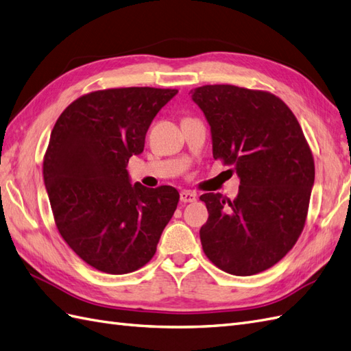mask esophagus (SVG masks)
Returning <instances> with one entry per match:
<instances>
[{
    "label": "esophagus",
    "mask_w": 351,
    "mask_h": 351,
    "mask_svg": "<svg viewBox=\"0 0 351 351\" xmlns=\"http://www.w3.org/2000/svg\"><path fill=\"white\" fill-rule=\"evenodd\" d=\"M179 199H181V202L184 203H193L197 200V194L190 190H182L181 194H179Z\"/></svg>",
    "instance_id": "obj_1"
}]
</instances>
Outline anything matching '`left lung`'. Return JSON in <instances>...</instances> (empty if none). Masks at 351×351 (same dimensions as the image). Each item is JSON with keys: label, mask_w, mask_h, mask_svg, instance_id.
Returning <instances> with one entry per match:
<instances>
[{"label": "left lung", "mask_w": 351, "mask_h": 351, "mask_svg": "<svg viewBox=\"0 0 351 351\" xmlns=\"http://www.w3.org/2000/svg\"><path fill=\"white\" fill-rule=\"evenodd\" d=\"M210 125L213 158L240 179L234 200L200 197L206 256L222 271L252 276L273 267L298 240L314 184V160L298 120L277 96L230 84L191 90Z\"/></svg>", "instance_id": "8db88e82"}]
</instances>
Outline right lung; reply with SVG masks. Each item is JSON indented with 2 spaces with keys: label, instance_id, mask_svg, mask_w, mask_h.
<instances>
[{
  "label": "right lung",
  "instance_id": "obj_1",
  "mask_svg": "<svg viewBox=\"0 0 351 351\" xmlns=\"http://www.w3.org/2000/svg\"><path fill=\"white\" fill-rule=\"evenodd\" d=\"M176 93L99 90L71 104L51 130L43 175L53 217L68 246L99 271L125 274L145 265L176 210V188L132 185L125 169Z\"/></svg>",
  "mask_w": 351,
  "mask_h": 351
}]
</instances>
